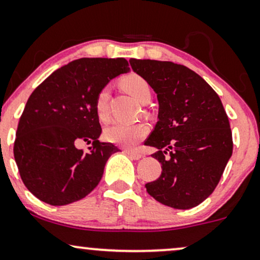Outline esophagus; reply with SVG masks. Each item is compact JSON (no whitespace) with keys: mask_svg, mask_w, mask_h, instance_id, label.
I'll list each match as a JSON object with an SVG mask.
<instances>
[{"mask_svg":"<svg viewBox=\"0 0 260 260\" xmlns=\"http://www.w3.org/2000/svg\"><path fill=\"white\" fill-rule=\"evenodd\" d=\"M128 156L131 157L132 159H140L141 157H143V154H141L140 152H137V151H132V150H126L124 151Z\"/></svg>","mask_w":260,"mask_h":260,"instance_id":"esophagus-1","label":"esophagus"}]
</instances>
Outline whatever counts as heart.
Segmentation results:
<instances>
[{
  "mask_svg": "<svg viewBox=\"0 0 260 260\" xmlns=\"http://www.w3.org/2000/svg\"><path fill=\"white\" fill-rule=\"evenodd\" d=\"M122 86L140 103H149L152 96L151 86L144 78L137 74H129L121 80ZM110 98V87L104 86L98 91L94 98V113L102 122H108L110 120L108 103ZM149 133V126L145 122H115L107 127L104 131V137L110 143L122 147H134Z\"/></svg>",
  "mask_w": 260,
  "mask_h": 260,
  "instance_id": "obj_1",
  "label": "heart"
}]
</instances>
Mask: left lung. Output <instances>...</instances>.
I'll list each match as a JSON object with an SVG mask.
<instances>
[{
  "label": "left lung",
  "mask_w": 260,
  "mask_h": 260,
  "mask_svg": "<svg viewBox=\"0 0 260 260\" xmlns=\"http://www.w3.org/2000/svg\"><path fill=\"white\" fill-rule=\"evenodd\" d=\"M132 70L157 93L158 121L146 145L162 164L146 190L157 202L187 210L203 203L218 185L233 153V138L218 94L186 66L131 58Z\"/></svg>",
  "instance_id": "left-lung-1"
}]
</instances>
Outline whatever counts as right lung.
I'll list each match as a JSON object with an SVG mask.
<instances>
[{"mask_svg":"<svg viewBox=\"0 0 260 260\" xmlns=\"http://www.w3.org/2000/svg\"><path fill=\"white\" fill-rule=\"evenodd\" d=\"M128 72L122 57L79 58L32 92L16 129L14 158L22 182L39 200L67 205L100 183L107 160L119 149L98 140L94 98L111 79ZM80 141L90 144L87 151L78 149Z\"/></svg>","mask_w":260,"mask_h":260,"instance_id":"right-lung-1","label":"right lung"}]
</instances>
